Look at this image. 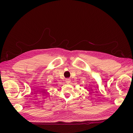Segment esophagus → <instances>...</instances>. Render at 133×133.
<instances>
[{"label":"esophagus","instance_id":"34e87169","mask_svg":"<svg viewBox=\"0 0 133 133\" xmlns=\"http://www.w3.org/2000/svg\"><path fill=\"white\" fill-rule=\"evenodd\" d=\"M65 81H66V83H69L70 82V80L69 79H66L65 80Z\"/></svg>","mask_w":133,"mask_h":133}]
</instances>
